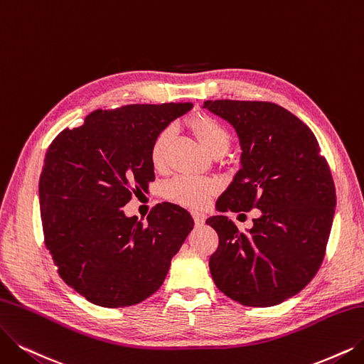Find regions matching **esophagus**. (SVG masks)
Returning <instances> with one entry per match:
<instances>
[{
	"label": "esophagus",
	"mask_w": 364,
	"mask_h": 364,
	"mask_svg": "<svg viewBox=\"0 0 364 364\" xmlns=\"http://www.w3.org/2000/svg\"><path fill=\"white\" fill-rule=\"evenodd\" d=\"M191 215H193V218H194V223H196V225H203V224H205V220H206L205 213L197 212V210H193V212H191Z\"/></svg>",
	"instance_id": "1"
}]
</instances>
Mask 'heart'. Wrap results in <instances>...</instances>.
<instances>
[{
  "instance_id": "1",
  "label": "heart",
  "mask_w": 364,
  "mask_h": 364,
  "mask_svg": "<svg viewBox=\"0 0 364 364\" xmlns=\"http://www.w3.org/2000/svg\"><path fill=\"white\" fill-rule=\"evenodd\" d=\"M194 136L212 155L224 154L230 143L231 134L227 127L216 118L206 113H197L188 119ZM171 137V129L164 128L158 132L151 143L149 158L152 166L159 170L166 166L167 149ZM218 191V185L212 179L194 176H176L164 185V197L176 205L198 209L206 205Z\"/></svg>"
}]
</instances>
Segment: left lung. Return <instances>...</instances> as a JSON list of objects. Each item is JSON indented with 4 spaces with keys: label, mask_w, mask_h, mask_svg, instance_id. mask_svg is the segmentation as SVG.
<instances>
[{
    "label": "left lung",
    "mask_w": 364,
    "mask_h": 364,
    "mask_svg": "<svg viewBox=\"0 0 364 364\" xmlns=\"http://www.w3.org/2000/svg\"><path fill=\"white\" fill-rule=\"evenodd\" d=\"M203 107L235 127L242 146V168L216 209L261 210L248 232L223 215L206 221L220 237L209 259L213 282L243 306H274L300 293L324 259L336 206L328 163L311 128L278 105L215 100Z\"/></svg>",
    "instance_id": "left-lung-1"
}]
</instances>
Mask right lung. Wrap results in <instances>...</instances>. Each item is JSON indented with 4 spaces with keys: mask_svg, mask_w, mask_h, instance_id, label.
Returning <instances> with one entry per match:
<instances>
[{
    "mask_svg": "<svg viewBox=\"0 0 364 364\" xmlns=\"http://www.w3.org/2000/svg\"><path fill=\"white\" fill-rule=\"evenodd\" d=\"M191 107L98 109L49 144L38 183L46 250L63 281L98 306H133L152 296L194 227L190 212L168 201L152 208L148 223L122 210L155 181L156 133Z\"/></svg>",
    "mask_w": 364,
    "mask_h": 364,
    "instance_id": "obj_1",
    "label": "right lung"
}]
</instances>
